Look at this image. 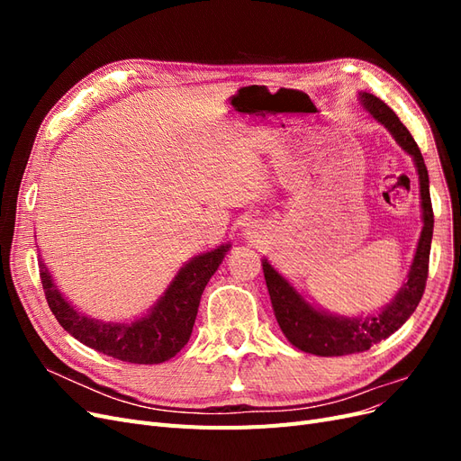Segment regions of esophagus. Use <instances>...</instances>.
<instances>
[{
	"instance_id": "34e87169",
	"label": "esophagus",
	"mask_w": 461,
	"mask_h": 461,
	"mask_svg": "<svg viewBox=\"0 0 461 461\" xmlns=\"http://www.w3.org/2000/svg\"><path fill=\"white\" fill-rule=\"evenodd\" d=\"M248 234H249V232H248Z\"/></svg>"
}]
</instances>
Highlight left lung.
<instances>
[{"label": "left lung", "mask_w": 461, "mask_h": 461, "mask_svg": "<svg viewBox=\"0 0 461 461\" xmlns=\"http://www.w3.org/2000/svg\"><path fill=\"white\" fill-rule=\"evenodd\" d=\"M359 102L376 122H381L393 134L396 144L403 151L410 153L415 163L417 175H420L423 230L420 242H417L408 281L398 290L393 302L386 303L381 312L367 317H342L313 308L267 259H261L265 283H267L278 327L285 332L288 342L296 346L298 350L323 357L366 352L373 344L381 342L383 339H388L390 334L396 332L415 312L417 303L421 302L429 275V254L435 217H432L429 173L421 149L417 148L413 136L403 127L394 111L383 100H379L373 94L359 92Z\"/></svg>", "instance_id": "left-lung-1"}]
</instances>
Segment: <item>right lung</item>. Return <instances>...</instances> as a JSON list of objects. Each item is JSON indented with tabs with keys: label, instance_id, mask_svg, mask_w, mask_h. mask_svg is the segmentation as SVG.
Masks as SVG:
<instances>
[{
	"label": "right lung",
	"instance_id": "obj_1",
	"mask_svg": "<svg viewBox=\"0 0 461 461\" xmlns=\"http://www.w3.org/2000/svg\"><path fill=\"white\" fill-rule=\"evenodd\" d=\"M229 249L230 244H222L185 263L153 308L131 323H105L78 312L61 294L41 259L40 278L51 313L71 337L115 359L151 366L175 357L186 346L203 288Z\"/></svg>",
	"mask_w": 461,
	"mask_h": 461
}]
</instances>
